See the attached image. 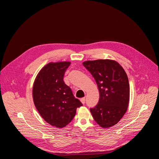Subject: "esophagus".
Masks as SVG:
<instances>
[{"label": "esophagus", "instance_id": "obj_1", "mask_svg": "<svg viewBox=\"0 0 159 159\" xmlns=\"http://www.w3.org/2000/svg\"><path fill=\"white\" fill-rule=\"evenodd\" d=\"M80 101H81V103L82 104H85V98H81V99H80Z\"/></svg>", "mask_w": 159, "mask_h": 159}]
</instances>
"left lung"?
<instances>
[{
  "mask_svg": "<svg viewBox=\"0 0 159 159\" xmlns=\"http://www.w3.org/2000/svg\"><path fill=\"white\" fill-rule=\"evenodd\" d=\"M97 83L99 99L91 115L100 127L116 125L126 113L129 103L128 77L123 67L113 60H96L83 62Z\"/></svg>",
  "mask_w": 159,
  "mask_h": 159,
  "instance_id": "8db88e82",
  "label": "left lung"
}]
</instances>
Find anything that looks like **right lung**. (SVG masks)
<instances>
[{
    "mask_svg": "<svg viewBox=\"0 0 159 159\" xmlns=\"http://www.w3.org/2000/svg\"><path fill=\"white\" fill-rule=\"evenodd\" d=\"M70 61L50 62L37 74L32 88L34 103L41 117L50 125L63 128L74 119L82 105L63 80Z\"/></svg>",
    "mask_w": 159,
    "mask_h": 159,
    "instance_id": "right-lung-1",
    "label": "right lung"
}]
</instances>
